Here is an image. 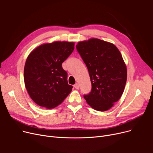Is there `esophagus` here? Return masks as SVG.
Returning a JSON list of instances; mask_svg holds the SVG:
<instances>
[{"instance_id": "esophagus-1", "label": "esophagus", "mask_w": 153, "mask_h": 153, "mask_svg": "<svg viewBox=\"0 0 153 153\" xmlns=\"http://www.w3.org/2000/svg\"><path fill=\"white\" fill-rule=\"evenodd\" d=\"M74 87L76 89V90H78L79 88V85L78 83H76L74 85Z\"/></svg>"}]
</instances>
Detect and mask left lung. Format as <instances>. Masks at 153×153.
I'll return each instance as SVG.
<instances>
[{
	"label": "left lung",
	"instance_id": "obj_1",
	"mask_svg": "<svg viewBox=\"0 0 153 153\" xmlns=\"http://www.w3.org/2000/svg\"><path fill=\"white\" fill-rule=\"evenodd\" d=\"M76 49L88 68L92 88L83 96L94 110L105 111L122 95L126 82V65L117 48L99 39L80 42Z\"/></svg>",
	"mask_w": 153,
	"mask_h": 153
}]
</instances>
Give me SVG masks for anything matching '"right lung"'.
Returning <instances> with one entry per match:
<instances>
[{
	"instance_id": "add662e5",
	"label": "right lung",
	"mask_w": 153,
	"mask_h": 153,
	"mask_svg": "<svg viewBox=\"0 0 153 153\" xmlns=\"http://www.w3.org/2000/svg\"><path fill=\"white\" fill-rule=\"evenodd\" d=\"M74 43L54 42L40 45L28 56L24 82L32 100L40 106L51 109L60 104L72 91L62 63L73 53Z\"/></svg>"
}]
</instances>
